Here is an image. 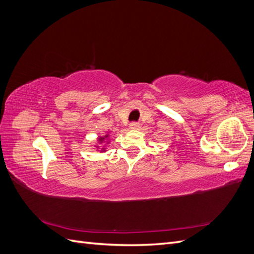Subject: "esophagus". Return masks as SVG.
<instances>
[{
    "instance_id": "obj_1",
    "label": "esophagus",
    "mask_w": 254,
    "mask_h": 254,
    "mask_svg": "<svg viewBox=\"0 0 254 254\" xmlns=\"http://www.w3.org/2000/svg\"><path fill=\"white\" fill-rule=\"evenodd\" d=\"M139 127H140L139 123H135V122H133V123H131V124H130V128H131V129H137Z\"/></svg>"
}]
</instances>
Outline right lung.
<instances>
[{
    "label": "right lung",
    "mask_w": 254,
    "mask_h": 254,
    "mask_svg": "<svg viewBox=\"0 0 254 254\" xmlns=\"http://www.w3.org/2000/svg\"><path fill=\"white\" fill-rule=\"evenodd\" d=\"M106 136H108V135H106ZM106 136H105V137H106ZM99 141L103 142V141H104V137H99Z\"/></svg>",
    "instance_id": "add662e5"
}]
</instances>
